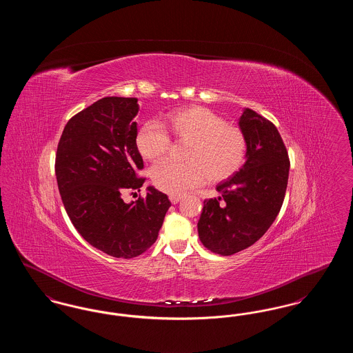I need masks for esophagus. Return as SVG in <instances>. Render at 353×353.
Returning <instances> with one entry per match:
<instances>
[{
  "instance_id": "1",
  "label": "esophagus",
  "mask_w": 353,
  "mask_h": 353,
  "mask_svg": "<svg viewBox=\"0 0 353 353\" xmlns=\"http://www.w3.org/2000/svg\"><path fill=\"white\" fill-rule=\"evenodd\" d=\"M181 199H183V196H180V194H170V196H169V200H170V202H172L173 205L177 203Z\"/></svg>"
}]
</instances>
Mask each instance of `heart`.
Returning <instances> with one entry per match:
<instances>
[{
  "label": "heart",
  "mask_w": 353,
  "mask_h": 353,
  "mask_svg": "<svg viewBox=\"0 0 353 353\" xmlns=\"http://www.w3.org/2000/svg\"><path fill=\"white\" fill-rule=\"evenodd\" d=\"M165 128L177 141L188 144L185 163L164 160L152 168L153 184L165 193L181 194L208 179L213 183L226 180L245 161L248 145L242 130L201 105L172 111L163 124L144 123L134 139L143 159L154 161L169 151L172 143Z\"/></svg>",
  "instance_id": "1"
}]
</instances>
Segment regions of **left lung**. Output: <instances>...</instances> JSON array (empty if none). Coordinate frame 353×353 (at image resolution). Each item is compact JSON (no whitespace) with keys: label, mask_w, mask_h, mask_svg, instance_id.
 I'll use <instances>...</instances> for the list:
<instances>
[{"label":"left lung","mask_w":353,"mask_h":353,"mask_svg":"<svg viewBox=\"0 0 353 353\" xmlns=\"http://www.w3.org/2000/svg\"><path fill=\"white\" fill-rule=\"evenodd\" d=\"M238 125L246 137V161L217 185L219 199L203 201L197 223L202 245L221 255L248 249L269 230L288 181V153L276 127L250 108Z\"/></svg>","instance_id":"1"}]
</instances>
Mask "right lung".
<instances>
[{
    "label": "right lung",
    "instance_id": "add662e5",
    "mask_svg": "<svg viewBox=\"0 0 353 353\" xmlns=\"http://www.w3.org/2000/svg\"><path fill=\"white\" fill-rule=\"evenodd\" d=\"M136 98L107 97L70 119L58 143L55 176L62 202L78 233L115 258H134L156 242L168 212V196L148 186L147 197L125 203L137 189L143 159L134 139Z\"/></svg>",
    "mask_w": 353,
    "mask_h": 353
}]
</instances>
